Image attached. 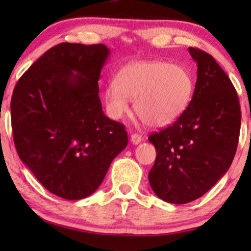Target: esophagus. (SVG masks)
I'll return each mask as SVG.
<instances>
[{"instance_id": "34e87169", "label": "esophagus", "mask_w": 251, "mask_h": 251, "mask_svg": "<svg viewBox=\"0 0 251 251\" xmlns=\"http://www.w3.org/2000/svg\"><path fill=\"white\" fill-rule=\"evenodd\" d=\"M130 140L133 145H138V144L142 142V136H139L138 133H132L131 137H130Z\"/></svg>"}]
</instances>
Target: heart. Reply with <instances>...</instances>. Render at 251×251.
<instances>
[{"label": "heart", "instance_id": "1", "mask_svg": "<svg viewBox=\"0 0 251 251\" xmlns=\"http://www.w3.org/2000/svg\"><path fill=\"white\" fill-rule=\"evenodd\" d=\"M193 90V75L183 65L133 61L106 88V108L112 119L119 120L128 112L129 99L135 100L136 114L145 125L166 126L183 114Z\"/></svg>", "mask_w": 251, "mask_h": 251}]
</instances>
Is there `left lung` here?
Masks as SVG:
<instances>
[{
	"instance_id": "left-lung-1",
	"label": "left lung",
	"mask_w": 251,
	"mask_h": 251,
	"mask_svg": "<svg viewBox=\"0 0 251 251\" xmlns=\"http://www.w3.org/2000/svg\"><path fill=\"white\" fill-rule=\"evenodd\" d=\"M197 61L194 94L173 125L153 132L156 159L149 174L157 197L175 204L197 200L226 174L238 147L241 109L235 88L211 54L188 48Z\"/></svg>"
}]
</instances>
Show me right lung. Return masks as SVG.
Segmentation results:
<instances>
[{"label": "right lung", "instance_id": "1", "mask_svg": "<svg viewBox=\"0 0 251 251\" xmlns=\"http://www.w3.org/2000/svg\"><path fill=\"white\" fill-rule=\"evenodd\" d=\"M108 54L104 44L60 43L41 56L13 90L17 153L48 191L66 200L94 193L128 145L126 126L104 114L98 95Z\"/></svg>", "mask_w": 251, "mask_h": 251}]
</instances>
